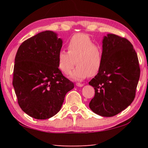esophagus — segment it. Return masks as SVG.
<instances>
[{
    "label": "esophagus",
    "instance_id": "obj_1",
    "mask_svg": "<svg viewBox=\"0 0 148 148\" xmlns=\"http://www.w3.org/2000/svg\"><path fill=\"white\" fill-rule=\"evenodd\" d=\"M76 86L77 87H83L84 84H80V83H76Z\"/></svg>",
    "mask_w": 148,
    "mask_h": 148
}]
</instances>
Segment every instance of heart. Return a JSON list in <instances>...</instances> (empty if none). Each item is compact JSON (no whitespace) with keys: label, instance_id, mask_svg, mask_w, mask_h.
I'll use <instances>...</instances> for the list:
<instances>
[{"label":"heart","instance_id":"heart-1","mask_svg":"<svg viewBox=\"0 0 148 148\" xmlns=\"http://www.w3.org/2000/svg\"><path fill=\"white\" fill-rule=\"evenodd\" d=\"M67 47L68 51L61 49L57 55V64L62 72L69 74L76 63V68L70 74L72 79L82 80L98 74L102 65L103 51L101 46L95 44L89 35L74 34L69 41Z\"/></svg>","mask_w":148,"mask_h":148}]
</instances>
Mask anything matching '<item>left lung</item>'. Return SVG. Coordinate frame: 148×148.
<instances>
[{"label": "left lung", "instance_id": "obj_1", "mask_svg": "<svg viewBox=\"0 0 148 148\" xmlns=\"http://www.w3.org/2000/svg\"><path fill=\"white\" fill-rule=\"evenodd\" d=\"M102 51L101 69L89 82L95 92L89 108L99 116L112 117L134 101L140 69L133 46L126 38L108 34L102 40Z\"/></svg>", "mask_w": 148, "mask_h": 148}]
</instances>
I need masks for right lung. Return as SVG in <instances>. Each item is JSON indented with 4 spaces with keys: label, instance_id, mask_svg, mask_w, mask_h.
I'll return each mask as SVG.
<instances>
[{
    "label": "right lung",
    "instance_id": "add662e5",
    "mask_svg": "<svg viewBox=\"0 0 148 148\" xmlns=\"http://www.w3.org/2000/svg\"><path fill=\"white\" fill-rule=\"evenodd\" d=\"M62 44L57 33L46 31L24 41L17 51L12 84L20 108L34 119L58 113L65 95L74 87L59 69Z\"/></svg>",
    "mask_w": 148,
    "mask_h": 148
}]
</instances>
